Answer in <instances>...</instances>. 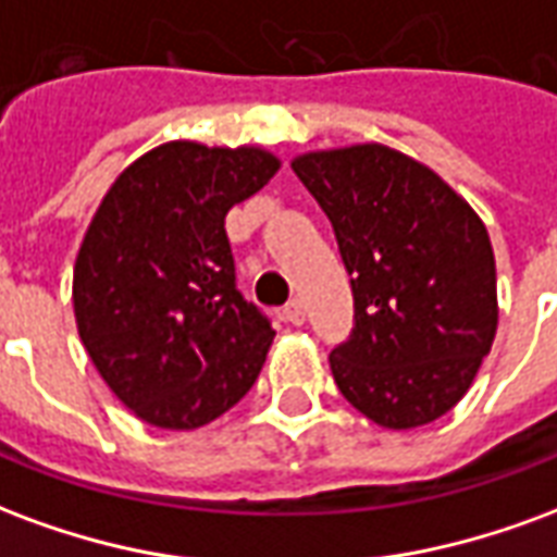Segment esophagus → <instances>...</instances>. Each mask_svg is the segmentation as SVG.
<instances>
[{"mask_svg":"<svg viewBox=\"0 0 557 557\" xmlns=\"http://www.w3.org/2000/svg\"><path fill=\"white\" fill-rule=\"evenodd\" d=\"M283 315H286V322H292V325H304V319H307V310H304L301 298H292V301L283 307Z\"/></svg>","mask_w":557,"mask_h":557,"instance_id":"34e87169","label":"esophagus"}]
</instances>
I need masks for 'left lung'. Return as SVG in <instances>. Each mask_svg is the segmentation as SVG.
Returning <instances> with one entry per match:
<instances>
[{"label": "left lung", "instance_id": "1", "mask_svg": "<svg viewBox=\"0 0 557 557\" xmlns=\"http://www.w3.org/2000/svg\"><path fill=\"white\" fill-rule=\"evenodd\" d=\"M292 170L334 226L355 327L331 351L339 394L385 430L454 409L498 327L490 232L442 175L397 148L310 151Z\"/></svg>", "mask_w": 557, "mask_h": 557}]
</instances>
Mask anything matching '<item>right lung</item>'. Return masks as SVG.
Returning a JSON list of instances; mask_svg holds the SVG:
<instances>
[{"label": "right lung", "mask_w": 557, "mask_h": 557, "mask_svg": "<svg viewBox=\"0 0 557 557\" xmlns=\"http://www.w3.org/2000/svg\"><path fill=\"white\" fill-rule=\"evenodd\" d=\"M277 170L259 146L175 139L134 160L91 218L74 265L79 339L151 426H206L265 363L274 327L235 289L223 220Z\"/></svg>", "instance_id": "1"}]
</instances>
